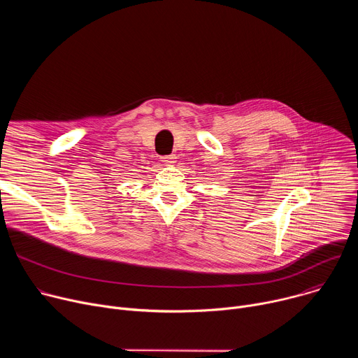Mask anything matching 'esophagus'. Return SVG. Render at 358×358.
<instances>
[{
  "instance_id": "1",
  "label": "esophagus",
  "mask_w": 358,
  "mask_h": 358,
  "mask_svg": "<svg viewBox=\"0 0 358 358\" xmlns=\"http://www.w3.org/2000/svg\"><path fill=\"white\" fill-rule=\"evenodd\" d=\"M176 156L174 155H170V156H164V157H162V162L164 163V164H174L176 163Z\"/></svg>"
}]
</instances>
